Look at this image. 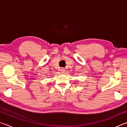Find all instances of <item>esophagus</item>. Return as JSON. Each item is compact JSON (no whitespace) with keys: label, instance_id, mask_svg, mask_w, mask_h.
<instances>
[{"label":"esophagus","instance_id":"esophagus-1","mask_svg":"<svg viewBox=\"0 0 127 127\" xmlns=\"http://www.w3.org/2000/svg\"><path fill=\"white\" fill-rule=\"evenodd\" d=\"M61 72L62 73H64V72H65V69H64V68H62L61 69Z\"/></svg>","mask_w":127,"mask_h":127}]
</instances>
